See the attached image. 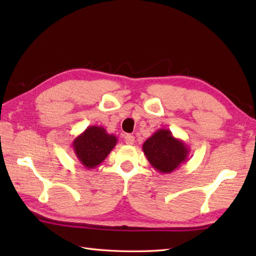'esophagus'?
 I'll return each instance as SVG.
<instances>
[{
    "label": "esophagus",
    "instance_id": "1",
    "mask_svg": "<svg viewBox=\"0 0 256 256\" xmlns=\"http://www.w3.org/2000/svg\"><path fill=\"white\" fill-rule=\"evenodd\" d=\"M124 138H125V143H126L128 145H133L134 142H135V138H134L133 135L128 134V135H125Z\"/></svg>",
    "mask_w": 256,
    "mask_h": 256
}]
</instances>
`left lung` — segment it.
I'll return each instance as SVG.
<instances>
[{
	"label": "left lung",
	"mask_w": 256,
	"mask_h": 256,
	"mask_svg": "<svg viewBox=\"0 0 256 256\" xmlns=\"http://www.w3.org/2000/svg\"><path fill=\"white\" fill-rule=\"evenodd\" d=\"M143 152L152 167L162 174H170L186 162L190 150L182 140L176 138L167 128H160L145 140Z\"/></svg>",
	"instance_id": "1"
}]
</instances>
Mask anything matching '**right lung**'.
I'll list each match as a JSON object with an SVG mask.
<instances>
[{"label":"right lung","mask_w":256,"mask_h":256,"mask_svg":"<svg viewBox=\"0 0 256 256\" xmlns=\"http://www.w3.org/2000/svg\"><path fill=\"white\" fill-rule=\"evenodd\" d=\"M118 143L116 135L103 126L91 125L74 140L72 146L78 160L88 170H94L104 160Z\"/></svg>","instance_id":"1"}]
</instances>
